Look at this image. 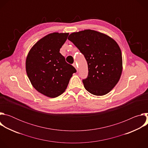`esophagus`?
I'll use <instances>...</instances> for the list:
<instances>
[{
	"label": "esophagus",
	"mask_w": 148,
	"mask_h": 148,
	"mask_svg": "<svg viewBox=\"0 0 148 148\" xmlns=\"http://www.w3.org/2000/svg\"><path fill=\"white\" fill-rule=\"evenodd\" d=\"M73 66L75 68V69H76L77 70H78V66H77V64H75V63H74V64H73Z\"/></svg>",
	"instance_id": "34e87169"
}]
</instances>
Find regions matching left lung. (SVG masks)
<instances>
[{"instance_id": "1", "label": "left lung", "mask_w": 148, "mask_h": 148, "mask_svg": "<svg viewBox=\"0 0 148 148\" xmlns=\"http://www.w3.org/2000/svg\"><path fill=\"white\" fill-rule=\"evenodd\" d=\"M68 39L85 57L88 69L84 88L91 94L102 96L116 85L122 71V57L116 42L103 33L84 30L69 35Z\"/></svg>"}]
</instances>
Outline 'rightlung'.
<instances>
[{
    "mask_svg": "<svg viewBox=\"0 0 148 148\" xmlns=\"http://www.w3.org/2000/svg\"><path fill=\"white\" fill-rule=\"evenodd\" d=\"M69 34L53 33L45 36L32 47L26 58V70L31 84L48 97L55 98L64 92L77 71L60 53Z\"/></svg>",
    "mask_w": 148,
    "mask_h": 148,
    "instance_id": "1",
    "label": "right lung"
}]
</instances>
